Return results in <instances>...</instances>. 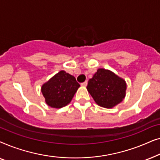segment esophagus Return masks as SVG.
<instances>
[{"mask_svg":"<svg viewBox=\"0 0 160 160\" xmlns=\"http://www.w3.org/2000/svg\"><path fill=\"white\" fill-rule=\"evenodd\" d=\"M87 85V81H85L84 82L82 83V86H83V87H86Z\"/></svg>","mask_w":160,"mask_h":160,"instance_id":"obj_1","label":"esophagus"}]
</instances>
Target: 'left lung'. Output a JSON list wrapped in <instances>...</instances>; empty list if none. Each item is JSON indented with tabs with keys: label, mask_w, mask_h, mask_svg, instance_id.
Wrapping results in <instances>:
<instances>
[{
	"label": "left lung",
	"mask_w": 160,
	"mask_h": 160,
	"mask_svg": "<svg viewBox=\"0 0 160 160\" xmlns=\"http://www.w3.org/2000/svg\"><path fill=\"white\" fill-rule=\"evenodd\" d=\"M87 90L98 106L113 108L125 97V81L108 70L98 69L87 84Z\"/></svg>",
	"instance_id": "obj_1"
}]
</instances>
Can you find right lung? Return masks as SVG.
Here are the masks:
<instances>
[{
  "label": "right lung",
  "instance_id": "1",
  "mask_svg": "<svg viewBox=\"0 0 160 160\" xmlns=\"http://www.w3.org/2000/svg\"><path fill=\"white\" fill-rule=\"evenodd\" d=\"M79 87L74 76L61 71L43 85L41 92L48 106L60 108L71 101Z\"/></svg>",
  "mask_w": 160,
  "mask_h": 160
}]
</instances>
